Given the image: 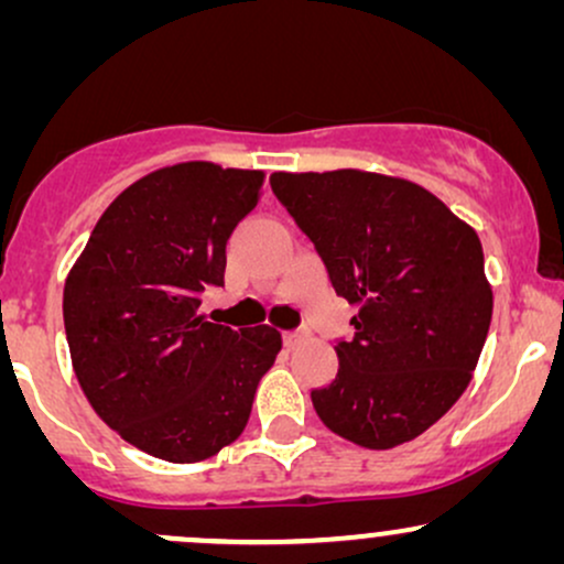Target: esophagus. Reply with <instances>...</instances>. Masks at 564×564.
Wrapping results in <instances>:
<instances>
[{
    "mask_svg": "<svg viewBox=\"0 0 564 564\" xmlns=\"http://www.w3.org/2000/svg\"><path fill=\"white\" fill-rule=\"evenodd\" d=\"M302 339H304V332H286V334H283V345H286V347H296Z\"/></svg>",
    "mask_w": 564,
    "mask_h": 564,
    "instance_id": "34e87169",
    "label": "esophagus"
}]
</instances>
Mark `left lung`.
I'll use <instances>...</instances> for the list:
<instances>
[{"mask_svg":"<svg viewBox=\"0 0 564 564\" xmlns=\"http://www.w3.org/2000/svg\"><path fill=\"white\" fill-rule=\"evenodd\" d=\"M273 193L358 307L339 371L310 392L328 430L387 451L462 398L494 315L482 243L422 185L377 172H275Z\"/></svg>","mask_w":564,"mask_h":564,"instance_id":"8db88e82","label":"left lung"}]
</instances>
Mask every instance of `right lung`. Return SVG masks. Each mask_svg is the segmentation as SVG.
<instances>
[{"instance_id": "obj_1", "label": "right lung", "mask_w": 564, "mask_h": 564, "mask_svg": "<svg viewBox=\"0 0 564 564\" xmlns=\"http://www.w3.org/2000/svg\"><path fill=\"white\" fill-rule=\"evenodd\" d=\"M262 183L264 172L209 161L145 174L102 212L66 278V339L89 405L164 462H204L241 435L281 349L275 328L232 332L198 315Z\"/></svg>"}]
</instances>
